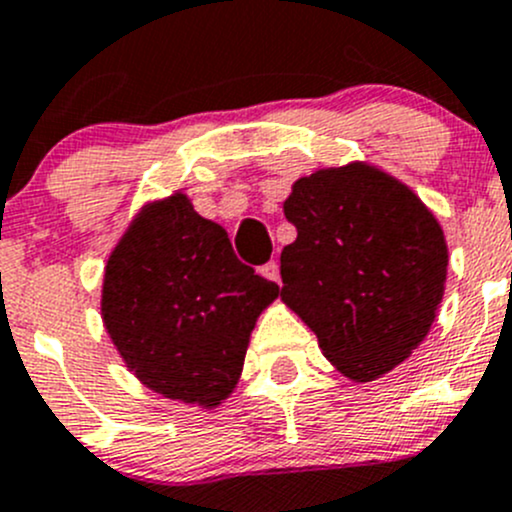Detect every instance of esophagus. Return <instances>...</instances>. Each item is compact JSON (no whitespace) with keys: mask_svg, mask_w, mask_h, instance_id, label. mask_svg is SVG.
<instances>
[{"mask_svg":"<svg viewBox=\"0 0 512 512\" xmlns=\"http://www.w3.org/2000/svg\"><path fill=\"white\" fill-rule=\"evenodd\" d=\"M260 272H262V277H267V280L280 282V265H277L275 260H270L267 265H262Z\"/></svg>","mask_w":512,"mask_h":512,"instance_id":"obj_1","label":"esophagus"}]
</instances>
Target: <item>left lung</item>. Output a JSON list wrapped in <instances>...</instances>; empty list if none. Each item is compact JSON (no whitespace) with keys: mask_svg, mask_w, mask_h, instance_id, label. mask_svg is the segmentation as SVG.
Listing matches in <instances>:
<instances>
[{"mask_svg":"<svg viewBox=\"0 0 512 512\" xmlns=\"http://www.w3.org/2000/svg\"><path fill=\"white\" fill-rule=\"evenodd\" d=\"M280 255L282 299L352 381H374L426 339L443 299L448 247L421 198L376 165L294 180Z\"/></svg>","mask_w":512,"mask_h":512,"instance_id":"8db88e82","label":"left lung"}]
</instances>
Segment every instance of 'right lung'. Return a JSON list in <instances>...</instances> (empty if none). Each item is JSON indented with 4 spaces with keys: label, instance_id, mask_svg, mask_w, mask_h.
<instances>
[{
    "label": "right lung",
    "instance_id": "1",
    "mask_svg": "<svg viewBox=\"0 0 512 512\" xmlns=\"http://www.w3.org/2000/svg\"><path fill=\"white\" fill-rule=\"evenodd\" d=\"M277 297L275 282L237 260L223 227L173 193L143 205L108 255L101 317L141 384L215 409L237 386L257 317Z\"/></svg>",
    "mask_w": 512,
    "mask_h": 512
}]
</instances>
